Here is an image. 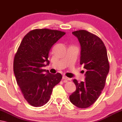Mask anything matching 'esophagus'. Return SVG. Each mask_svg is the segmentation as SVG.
I'll return each mask as SVG.
<instances>
[{"label": "esophagus", "instance_id": "1", "mask_svg": "<svg viewBox=\"0 0 122 122\" xmlns=\"http://www.w3.org/2000/svg\"><path fill=\"white\" fill-rule=\"evenodd\" d=\"M62 78H63V80H70V78H68V77H67L65 76H63Z\"/></svg>", "mask_w": 122, "mask_h": 122}]
</instances>
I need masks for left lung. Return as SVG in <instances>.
Listing matches in <instances>:
<instances>
[{
    "label": "left lung",
    "instance_id": "left-lung-1",
    "mask_svg": "<svg viewBox=\"0 0 122 122\" xmlns=\"http://www.w3.org/2000/svg\"><path fill=\"white\" fill-rule=\"evenodd\" d=\"M81 47L80 64L87 70L85 81L74 80L76 91L71 94V102L78 108L92 105L100 96L110 69L106 47L100 37L85 30L73 31Z\"/></svg>",
    "mask_w": 122,
    "mask_h": 122
}]
</instances>
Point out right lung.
Masks as SVG:
<instances>
[{"label": "right lung", "instance_id": "add662e5", "mask_svg": "<svg viewBox=\"0 0 122 122\" xmlns=\"http://www.w3.org/2000/svg\"><path fill=\"white\" fill-rule=\"evenodd\" d=\"M65 34L58 30L34 29L24 36L18 47L14 57V71L24 99L31 106L46 104L53 87L62 78L60 73L51 74L43 67L49 64L52 46Z\"/></svg>", "mask_w": 122, "mask_h": 122}]
</instances>
